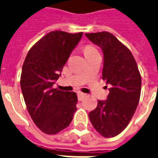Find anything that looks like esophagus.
<instances>
[{
    "mask_svg": "<svg viewBox=\"0 0 158 158\" xmlns=\"http://www.w3.org/2000/svg\"><path fill=\"white\" fill-rule=\"evenodd\" d=\"M85 96H86V95H85V94H84V93H82V92L77 93V97H78V100H79V101H82V100H84V98H85Z\"/></svg>",
    "mask_w": 158,
    "mask_h": 158,
    "instance_id": "34e87169",
    "label": "esophagus"
}]
</instances>
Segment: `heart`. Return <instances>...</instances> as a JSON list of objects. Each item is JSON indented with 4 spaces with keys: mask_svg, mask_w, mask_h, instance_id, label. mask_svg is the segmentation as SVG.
Returning a JSON list of instances; mask_svg holds the SVG:
<instances>
[{
    "mask_svg": "<svg viewBox=\"0 0 158 158\" xmlns=\"http://www.w3.org/2000/svg\"><path fill=\"white\" fill-rule=\"evenodd\" d=\"M96 48H93L92 46H85L84 48V53H88V52H93V51H95Z\"/></svg>",
    "mask_w": 158,
    "mask_h": 158,
    "instance_id": "1",
    "label": "heart"
}]
</instances>
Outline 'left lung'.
Instances as JSON below:
<instances>
[{
	"mask_svg": "<svg viewBox=\"0 0 158 158\" xmlns=\"http://www.w3.org/2000/svg\"><path fill=\"white\" fill-rule=\"evenodd\" d=\"M102 50V79L109 84L106 101L89 113V118L99 134L106 138L120 134L134 114L141 93V76L134 56L128 48L109 32L85 34Z\"/></svg>",
	"mask_w": 158,
	"mask_h": 158,
	"instance_id": "8db88e82",
	"label": "left lung"
}]
</instances>
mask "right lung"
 <instances>
[{
	"mask_svg": "<svg viewBox=\"0 0 158 158\" xmlns=\"http://www.w3.org/2000/svg\"><path fill=\"white\" fill-rule=\"evenodd\" d=\"M82 35L52 31L25 57L20 77L22 94L29 115L45 134H56L67 128L77 110V94L52 86Z\"/></svg>",
	"mask_w": 158,
	"mask_h": 158,
	"instance_id": "obj_1",
	"label": "right lung"
}]
</instances>
